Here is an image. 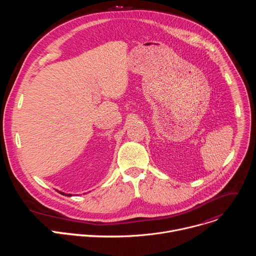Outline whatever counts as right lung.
Returning <instances> with one entry per match:
<instances>
[{
  "label": "right lung",
  "mask_w": 256,
  "mask_h": 256,
  "mask_svg": "<svg viewBox=\"0 0 256 256\" xmlns=\"http://www.w3.org/2000/svg\"><path fill=\"white\" fill-rule=\"evenodd\" d=\"M60 194H62V196H72V194H64V192H60V190H58Z\"/></svg>",
  "instance_id": "right-lung-1"
}]
</instances>
